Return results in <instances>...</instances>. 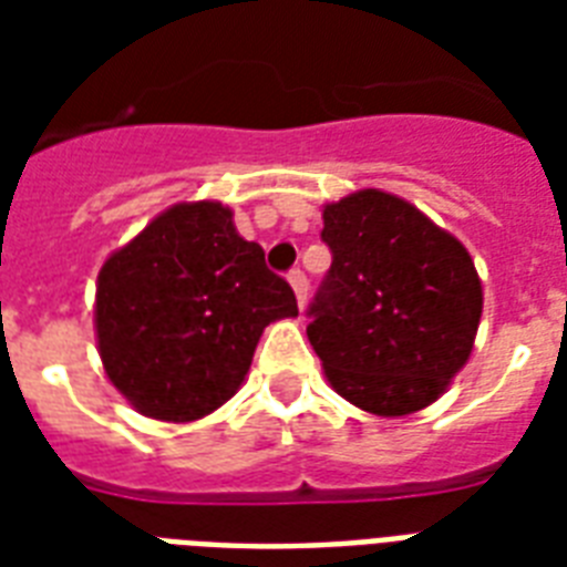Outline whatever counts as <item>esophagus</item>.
Listing matches in <instances>:
<instances>
[{
  "instance_id": "obj_1",
  "label": "esophagus",
  "mask_w": 567,
  "mask_h": 567,
  "mask_svg": "<svg viewBox=\"0 0 567 567\" xmlns=\"http://www.w3.org/2000/svg\"><path fill=\"white\" fill-rule=\"evenodd\" d=\"M288 282H291L293 293H297V306H306V297H309V279H306V274L302 270H291L288 274Z\"/></svg>"
}]
</instances>
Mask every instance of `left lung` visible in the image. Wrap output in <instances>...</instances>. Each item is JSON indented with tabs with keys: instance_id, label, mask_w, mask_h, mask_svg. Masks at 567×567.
Wrapping results in <instances>:
<instances>
[{
	"instance_id": "1",
	"label": "left lung",
	"mask_w": 567,
	"mask_h": 567,
	"mask_svg": "<svg viewBox=\"0 0 567 567\" xmlns=\"http://www.w3.org/2000/svg\"><path fill=\"white\" fill-rule=\"evenodd\" d=\"M332 267L309 306L329 385L364 412L403 417L447 391L483 315V282L462 240L385 190L323 208Z\"/></svg>"
}]
</instances>
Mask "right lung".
<instances>
[{"label": "right lung", "instance_id": "1", "mask_svg": "<svg viewBox=\"0 0 567 567\" xmlns=\"http://www.w3.org/2000/svg\"><path fill=\"white\" fill-rule=\"evenodd\" d=\"M297 297L220 203H179L111 252L96 279L105 373L137 412L185 423L240 388L267 323Z\"/></svg>", "mask_w": 567, "mask_h": 567}]
</instances>
